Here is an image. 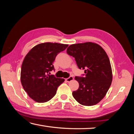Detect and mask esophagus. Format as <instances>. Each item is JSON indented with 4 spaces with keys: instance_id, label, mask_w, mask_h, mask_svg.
<instances>
[{
    "instance_id": "esophagus-1",
    "label": "esophagus",
    "mask_w": 134,
    "mask_h": 134,
    "mask_svg": "<svg viewBox=\"0 0 134 134\" xmlns=\"http://www.w3.org/2000/svg\"><path fill=\"white\" fill-rule=\"evenodd\" d=\"M73 79H74L73 77H72V76H70L69 77L65 79V81H66L67 82H70V81H71L73 80Z\"/></svg>"
}]
</instances>
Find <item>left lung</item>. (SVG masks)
Here are the masks:
<instances>
[{
	"instance_id": "obj_1",
	"label": "left lung",
	"mask_w": 134,
	"mask_h": 134,
	"mask_svg": "<svg viewBox=\"0 0 134 134\" xmlns=\"http://www.w3.org/2000/svg\"><path fill=\"white\" fill-rule=\"evenodd\" d=\"M67 53L75 59L79 69L85 70L82 76L75 77L79 87L72 96L82 105H96L105 97L112 81L108 55L99 45L90 42L70 45Z\"/></svg>"
}]
</instances>
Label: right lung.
I'll list each match as a JSON object with an SVG mask.
<instances>
[{"instance_id": "add662e5", "label": "right lung", "mask_w": 134, "mask_h": 134, "mask_svg": "<svg viewBox=\"0 0 134 134\" xmlns=\"http://www.w3.org/2000/svg\"><path fill=\"white\" fill-rule=\"evenodd\" d=\"M67 44L45 42L33 47L26 54L21 67V81L28 96L38 103L48 102L55 96L64 79L49 75L54 70L56 56L68 47Z\"/></svg>"}]
</instances>
